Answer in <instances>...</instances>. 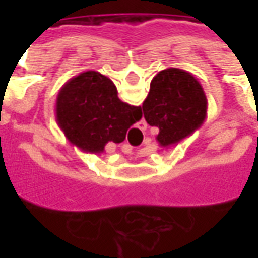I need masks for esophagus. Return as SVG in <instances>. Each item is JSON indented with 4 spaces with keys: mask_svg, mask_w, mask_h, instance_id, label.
Returning <instances> with one entry per match:
<instances>
[{
    "mask_svg": "<svg viewBox=\"0 0 258 258\" xmlns=\"http://www.w3.org/2000/svg\"><path fill=\"white\" fill-rule=\"evenodd\" d=\"M125 148H127V149H128V151H127V153H130V152H131V146L127 145V146H125Z\"/></svg>",
    "mask_w": 258,
    "mask_h": 258,
    "instance_id": "esophagus-1",
    "label": "esophagus"
}]
</instances>
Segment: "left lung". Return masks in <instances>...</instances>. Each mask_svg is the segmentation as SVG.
Returning <instances> with one entry per match:
<instances>
[{"label":"left lung","instance_id":"8db88e82","mask_svg":"<svg viewBox=\"0 0 258 258\" xmlns=\"http://www.w3.org/2000/svg\"><path fill=\"white\" fill-rule=\"evenodd\" d=\"M142 110L146 123L159 128V145L168 148L202 127L207 116V98L194 74L168 68L152 79Z\"/></svg>","mask_w":258,"mask_h":258}]
</instances>
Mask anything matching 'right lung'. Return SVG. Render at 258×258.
Returning <instances> with one entry per match:
<instances>
[{
    "mask_svg": "<svg viewBox=\"0 0 258 258\" xmlns=\"http://www.w3.org/2000/svg\"><path fill=\"white\" fill-rule=\"evenodd\" d=\"M55 117L73 145L99 155L107 142H123L127 130L142 117V112L141 106L120 101L109 77L88 70L74 76L60 88Z\"/></svg>",
    "mask_w": 258,
    "mask_h": 258,
    "instance_id": "1",
    "label": "right lung"
}]
</instances>
